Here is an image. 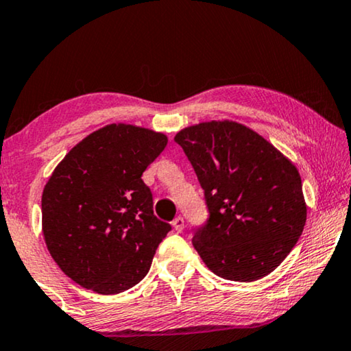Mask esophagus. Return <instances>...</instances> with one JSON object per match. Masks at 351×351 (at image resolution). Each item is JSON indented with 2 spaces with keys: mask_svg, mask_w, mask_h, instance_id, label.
<instances>
[{
  "mask_svg": "<svg viewBox=\"0 0 351 351\" xmlns=\"http://www.w3.org/2000/svg\"><path fill=\"white\" fill-rule=\"evenodd\" d=\"M184 225H185V220H184V217H176L174 220H172V227H174V230L176 232H182V230H184Z\"/></svg>",
  "mask_w": 351,
  "mask_h": 351,
  "instance_id": "obj_1",
  "label": "esophagus"
}]
</instances>
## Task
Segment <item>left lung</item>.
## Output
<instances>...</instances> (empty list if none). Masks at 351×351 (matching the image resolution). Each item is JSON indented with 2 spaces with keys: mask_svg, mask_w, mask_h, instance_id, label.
I'll return each instance as SVG.
<instances>
[{
  "mask_svg": "<svg viewBox=\"0 0 351 351\" xmlns=\"http://www.w3.org/2000/svg\"><path fill=\"white\" fill-rule=\"evenodd\" d=\"M174 141L204 190L209 215L191 239L203 262L225 280L267 276L304 232L299 171L270 142L233 121L196 124Z\"/></svg>",
  "mask_w": 351,
  "mask_h": 351,
  "instance_id": "1",
  "label": "left lung"
}]
</instances>
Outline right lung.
<instances>
[{
    "instance_id": "right-lung-1",
    "label": "right lung",
    "mask_w": 351,
    "mask_h": 351,
    "mask_svg": "<svg viewBox=\"0 0 351 351\" xmlns=\"http://www.w3.org/2000/svg\"><path fill=\"white\" fill-rule=\"evenodd\" d=\"M167 143L165 134L110 124L71 148L41 198L43 234L60 270L80 286L110 295L150 270L171 225L153 214L142 180Z\"/></svg>"
}]
</instances>
